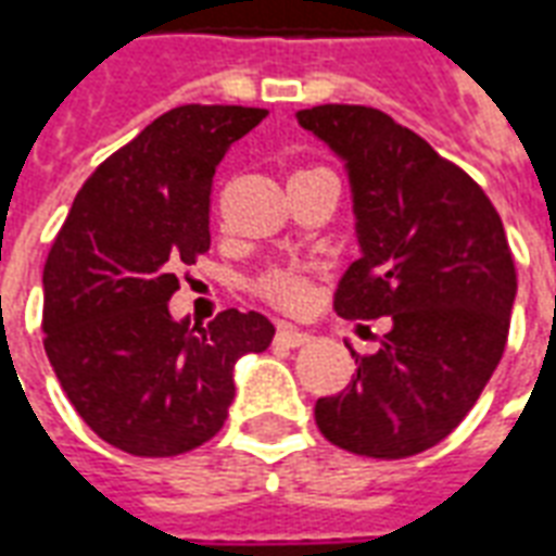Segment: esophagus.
<instances>
[{"instance_id":"esophagus-1","label":"esophagus","mask_w":556,"mask_h":556,"mask_svg":"<svg viewBox=\"0 0 556 556\" xmlns=\"http://www.w3.org/2000/svg\"><path fill=\"white\" fill-rule=\"evenodd\" d=\"M277 341L286 344V348H303V344H309L312 336L306 330H300V327H291V324H279Z\"/></svg>"}]
</instances>
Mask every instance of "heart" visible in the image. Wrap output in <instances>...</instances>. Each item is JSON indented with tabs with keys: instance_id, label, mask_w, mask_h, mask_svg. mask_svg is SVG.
Returning a JSON list of instances; mask_svg holds the SVG:
<instances>
[{
	"instance_id": "heart-1",
	"label": "heart",
	"mask_w": 556,
	"mask_h": 556,
	"mask_svg": "<svg viewBox=\"0 0 556 556\" xmlns=\"http://www.w3.org/2000/svg\"><path fill=\"white\" fill-rule=\"evenodd\" d=\"M312 282L298 267H274L258 277V294L279 309H303L309 300Z\"/></svg>"
}]
</instances>
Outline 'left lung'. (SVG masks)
<instances>
[{"label":"left lung","instance_id":"obj_1","mask_svg":"<svg viewBox=\"0 0 556 556\" xmlns=\"http://www.w3.org/2000/svg\"><path fill=\"white\" fill-rule=\"evenodd\" d=\"M298 123L348 170L362 256L336 289L341 318H386L380 351L318 397L332 445L404 459L439 445L477 404L507 348L516 265L507 232L471 176L413 129L368 105H315Z\"/></svg>","mask_w":556,"mask_h":556}]
</instances>
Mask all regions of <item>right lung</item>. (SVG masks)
<instances>
[{
	"mask_svg": "<svg viewBox=\"0 0 556 556\" xmlns=\"http://www.w3.org/2000/svg\"><path fill=\"white\" fill-rule=\"evenodd\" d=\"M265 109L179 105L90 174L43 267V348L102 442L135 456L194 451L224 427L232 368L274 324L226 309L176 320V270L208 250L212 176Z\"/></svg>",
	"mask_w": 556,
	"mask_h": 556,
	"instance_id": "obj_1",
	"label": "right lung"
}]
</instances>
